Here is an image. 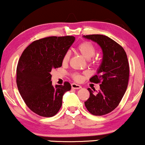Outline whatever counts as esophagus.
Listing matches in <instances>:
<instances>
[{
	"label": "esophagus",
	"instance_id": "obj_1",
	"mask_svg": "<svg viewBox=\"0 0 145 145\" xmlns=\"http://www.w3.org/2000/svg\"><path fill=\"white\" fill-rule=\"evenodd\" d=\"M71 88H72L73 89H80L82 88V86L78 85V84H76L75 83H73L71 84Z\"/></svg>",
	"mask_w": 145,
	"mask_h": 145
}]
</instances>
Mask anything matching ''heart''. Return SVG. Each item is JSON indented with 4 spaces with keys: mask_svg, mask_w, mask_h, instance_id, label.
<instances>
[{
    "mask_svg": "<svg viewBox=\"0 0 145 145\" xmlns=\"http://www.w3.org/2000/svg\"><path fill=\"white\" fill-rule=\"evenodd\" d=\"M77 50L84 57L87 59H89V63L91 64H96L98 61V58L96 57H94V55L96 53V47L91 42L88 41H82L77 46ZM69 58H70V54L67 51L64 54L63 58H62V63L63 64L67 63L69 61ZM71 76L73 79L77 82L82 81V80L83 79V76L78 72L72 74Z\"/></svg>",
    "mask_w": 145,
    "mask_h": 145,
    "instance_id": "heart-1",
    "label": "heart"
}]
</instances>
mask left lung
Returning <instances> with one entry per match:
<instances>
[{"label":"left lung","mask_w":145,"mask_h":145,"mask_svg":"<svg viewBox=\"0 0 145 145\" xmlns=\"http://www.w3.org/2000/svg\"><path fill=\"white\" fill-rule=\"evenodd\" d=\"M85 38L96 42L103 51V60L97 75L89 81L100 84L96 93L88 88L89 98L84 102L91 114L102 116L113 111L121 101L129 80V64L121 45L103 35H88Z\"/></svg>","instance_id":"obj_1"}]
</instances>
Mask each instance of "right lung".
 Returning <instances> with one entry per match:
<instances>
[{
  "instance_id": "add662e5",
  "label": "right lung",
  "mask_w": 145,
  "mask_h": 145,
  "mask_svg": "<svg viewBox=\"0 0 145 145\" xmlns=\"http://www.w3.org/2000/svg\"><path fill=\"white\" fill-rule=\"evenodd\" d=\"M75 41L74 36L36 40L23 51L16 67V85L27 107L43 117L54 116L62 105L69 82L52 86L50 72L62 65V58Z\"/></svg>"
}]
</instances>
